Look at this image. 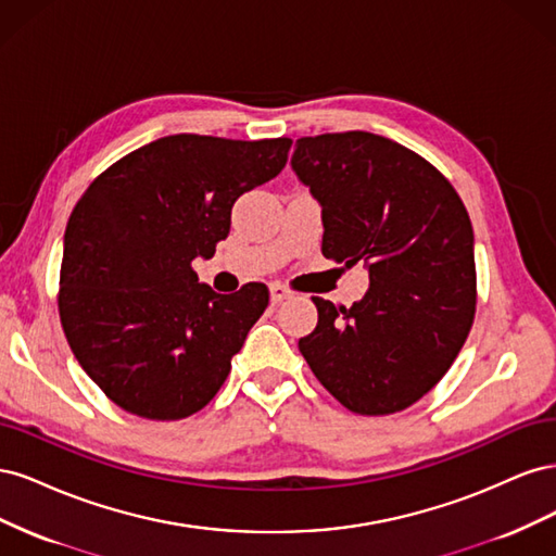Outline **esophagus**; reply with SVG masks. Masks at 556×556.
Masks as SVG:
<instances>
[{
  "label": "esophagus",
  "instance_id": "obj_1",
  "mask_svg": "<svg viewBox=\"0 0 556 556\" xmlns=\"http://www.w3.org/2000/svg\"><path fill=\"white\" fill-rule=\"evenodd\" d=\"M268 292H271V301H274V304H282L285 299L292 296V290H288V288H285V285H280V282H274L271 288H268Z\"/></svg>",
  "mask_w": 556,
  "mask_h": 556
}]
</instances>
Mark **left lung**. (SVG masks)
Listing matches in <instances>:
<instances>
[{"label":"left lung","mask_w":556,"mask_h":556,"mask_svg":"<svg viewBox=\"0 0 556 556\" xmlns=\"http://www.w3.org/2000/svg\"><path fill=\"white\" fill-rule=\"evenodd\" d=\"M292 169L323 206V255L364 262L371 280L350 308L313 296L301 355L352 413L408 408L447 374L476 317L464 201L425 157L371 131L299 139Z\"/></svg>","instance_id":"left-lung-1"}]
</instances>
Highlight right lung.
<instances>
[{
	"instance_id": "obj_1",
	"label": "right lung",
	"mask_w": 556,
	"mask_h": 556,
	"mask_svg": "<svg viewBox=\"0 0 556 556\" xmlns=\"http://www.w3.org/2000/svg\"><path fill=\"white\" fill-rule=\"evenodd\" d=\"M290 146L174 134L111 164L78 199L64 231L60 319L115 406L169 422L220 390L268 290L248 282L217 294L192 260L213 257L233 201L276 178Z\"/></svg>"
}]
</instances>
